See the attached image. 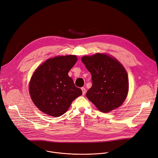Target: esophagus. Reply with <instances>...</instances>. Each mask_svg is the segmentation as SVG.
Returning <instances> with one entry per match:
<instances>
[{"label": "esophagus", "mask_w": 158, "mask_h": 158, "mask_svg": "<svg viewBox=\"0 0 158 158\" xmlns=\"http://www.w3.org/2000/svg\"><path fill=\"white\" fill-rule=\"evenodd\" d=\"M81 90H82V95L84 96L85 94V92H86L85 89L84 87H82V88H81Z\"/></svg>", "instance_id": "34e87169"}]
</instances>
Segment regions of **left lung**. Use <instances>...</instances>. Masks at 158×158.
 <instances>
[{
  "label": "left lung",
  "mask_w": 158,
  "mask_h": 158,
  "mask_svg": "<svg viewBox=\"0 0 158 158\" xmlns=\"http://www.w3.org/2000/svg\"><path fill=\"white\" fill-rule=\"evenodd\" d=\"M81 60L92 76L87 99L102 112L119 107L129 89L127 74L123 65L114 57L100 53L83 56Z\"/></svg>",
  "instance_id": "8db88e82"
}]
</instances>
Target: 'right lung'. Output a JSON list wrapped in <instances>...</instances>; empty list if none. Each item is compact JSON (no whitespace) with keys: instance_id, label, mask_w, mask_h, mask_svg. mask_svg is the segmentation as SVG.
Instances as JSON below:
<instances>
[{"instance_id":"1","label":"right lung","mask_w":158,"mask_h":158,"mask_svg":"<svg viewBox=\"0 0 158 158\" xmlns=\"http://www.w3.org/2000/svg\"><path fill=\"white\" fill-rule=\"evenodd\" d=\"M77 60L74 55L56 56L45 61L35 71L29 83V93L34 104L44 113L60 116L82 95L81 89L68 76Z\"/></svg>"}]
</instances>
